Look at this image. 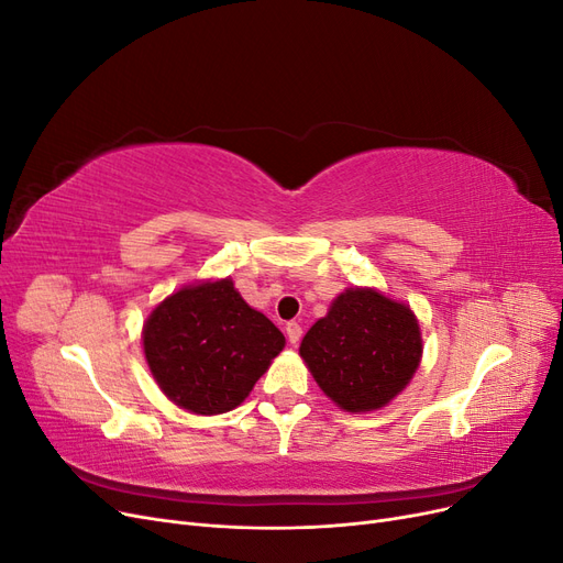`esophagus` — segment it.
<instances>
[{"label":"esophagus","mask_w":563,"mask_h":563,"mask_svg":"<svg viewBox=\"0 0 563 563\" xmlns=\"http://www.w3.org/2000/svg\"><path fill=\"white\" fill-rule=\"evenodd\" d=\"M300 335H302L300 323H298V321H288V323H286V338H288V343H291V345H298Z\"/></svg>","instance_id":"34e87169"}]
</instances>
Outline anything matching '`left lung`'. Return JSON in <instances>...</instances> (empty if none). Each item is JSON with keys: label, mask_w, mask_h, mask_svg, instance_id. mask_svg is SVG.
Masks as SVG:
<instances>
[{"label": "left lung", "mask_w": 563, "mask_h": 563, "mask_svg": "<svg viewBox=\"0 0 563 563\" xmlns=\"http://www.w3.org/2000/svg\"><path fill=\"white\" fill-rule=\"evenodd\" d=\"M300 356L343 411L383 408L411 383L422 338L413 310L376 288H347L305 333Z\"/></svg>", "instance_id": "1"}]
</instances>
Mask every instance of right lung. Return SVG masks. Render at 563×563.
Masks as SVG:
<instances>
[{"instance_id": "1", "label": "right lung", "mask_w": 563, "mask_h": 563, "mask_svg": "<svg viewBox=\"0 0 563 563\" xmlns=\"http://www.w3.org/2000/svg\"><path fill=\"white\" fill-rule=\"evenodd\" d=\"M284 333L232 279L183 286L150 312L145 362L164 395L197 416L228 413L284 350Z\"/></svg>"}]
</instances>
